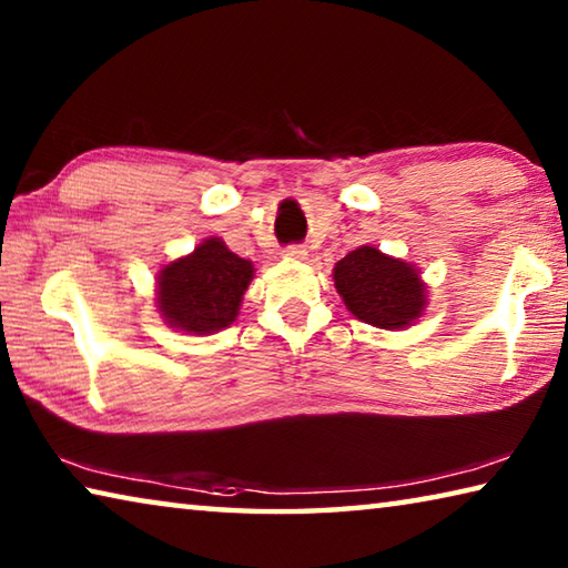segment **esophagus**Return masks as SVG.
Masks as SVG:
<instances>
[{
	"label": "esophagus",
	"mask_w": 568,
	"mask_h": 568,
	"mask_svg": "<svg viewBox=\"0 0 568 568\" xmlns=\"http://www.w3.org/2000/svg\"><path fill=\"white\" fill-rule=\"evenodd\" d=\"M283 257H285V261H291V263H303L305 257H307V253H305L303 247L291 245V247H285V250H283Z\"/></svg>",
	"instance_id": "esophagus-1"
}]
</instances>
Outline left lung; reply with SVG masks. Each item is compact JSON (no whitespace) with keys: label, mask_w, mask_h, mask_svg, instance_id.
<instances>
[{"label":"left lung","mask_w":568,"mask_h":568,"mask_svg":"<svg viewBox=\"0 0 568 568\" xmlns=\"http://www.w3.org/2000/svg\"><path fill=\"white\" fill-rule=\"evenodd\" d=\"M333 283L345 307L373 328L403 331L426 315L428 285L418 267L373 245L355 247L335 263Z\"/></svg>","instance_id":"1"}]
</instances>
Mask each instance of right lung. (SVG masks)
<instances>
[{
    "label": "right lung",
    "mask_w": 568,
    "mask_h": 568,
    "mask_svg": "<svg viewBox=\"0 0 568 568\" xmlns=\"http://www.w3.org/2000/svg\"><path fill=\"white\" fill-rule=\"evenodd\" d=\"M255 267L220 237L162 265L155 277V307L170 328L185 335H213L233 325Z\"/></svg>",
    "instance_id": "add662e5"
}]
</instances>
